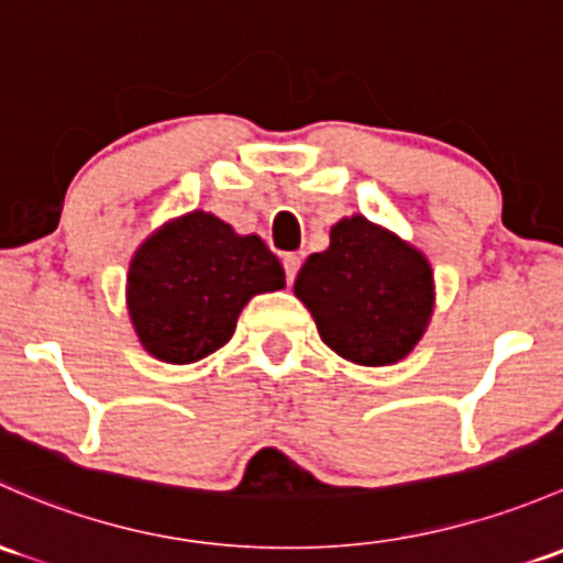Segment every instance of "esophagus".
I'll use <instances>...</instances> for the list:
<instances>
[{"label":"esophagus","mask_w":563,"mask_h":563,"mask_svg":"<svg viewBox=\"0 0 563 563\" xmlns=\"http://www.w3.org/2000/svg\"><path fill=\"white\" fill-rule=\"evenodd\" d=\"M283 266H286L288 283H294V277H297V272L301 266V258L297 256V253H286V256H283Z\"/></svg>","instance_id":"34e87169"}]
</instances>
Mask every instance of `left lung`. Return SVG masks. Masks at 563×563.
Segmentation results:
<instances>
[{
  "instance_id": "obj_1",
  "label": "left lung",
  "mask_w": 563,
  "mask_h": 563,
  "mask_svg": "<svg viewBox=\"0 0 563 563\" xmlns=\"http://www.w3.org/2000/svg\"><path fill=\"white\" fill-rule=\"evenodd\" d=\"M294 294L336 356L388 366L416 351L434 312V272L416 245L361 212L299 269Z\"/></svg>"
}]
</instances>
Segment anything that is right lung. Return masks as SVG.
<instances>
[{
	"label": "right lung",
	"mask_w": 563,
	"mask_h": 563,
	"mask_svg": "<svg viewBox=\"0 0 563 563\" xmlns=\"http://www.w3.org/2000/svg\"><path fill=\"white\" fill-rule=\"evenodd\" d=\"M280 288L286 272L262 236L191 210L140 242L129 262L126 310L153 358L194 364L232 340L247 301Z\"/></svg>",
	"instance_id": "1"
}]
</instances>
